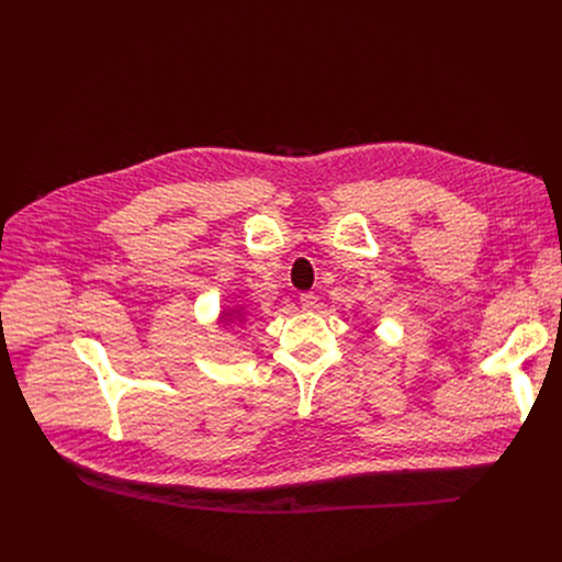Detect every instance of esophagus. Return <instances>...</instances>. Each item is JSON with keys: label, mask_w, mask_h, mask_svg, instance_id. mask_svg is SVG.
Returning a JSON list of instances; mask_svg holds the SVG:
<instances>
[{"label": "esophagus", "mask_w": 562, "mask_h": 562, "mask_svg": "<svg viewBox=\"0 0 562 562\" xmlns=\"http://www.w3.org/2000/svg\"><path fill=\"white\" fill-rule=\"evenodd\" d=\"M300 304H302V308L311 311L317 306V295L313 291H304V293H300Z\"/></svg>", "instance_id": "esophagus-1"}]
</instances>
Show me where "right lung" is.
<instances>
[{"mask_svg": "<svg viewBox=\"0 0 562 562\" xmlns=\"http://www.w3.org/2000/svg\"><path fill=\"white\" fill-rule=\"evenodd\" d=\"M226 315H228V313H226ZM224 319H226V317H224ZM231 323H233V319H231Z\"/></svg>", "mask_w": 562, "mask_h": 562, "instance_id": "right-lung-1", "label": "right lung"}]
</instances>
